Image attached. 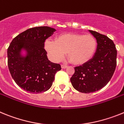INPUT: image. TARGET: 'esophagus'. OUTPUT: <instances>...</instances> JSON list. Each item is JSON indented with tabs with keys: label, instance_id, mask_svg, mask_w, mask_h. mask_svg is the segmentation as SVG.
Returning <instances> with one entry per match:
<instances>
[{
	"label": "esophagus",
	"instance_id": "esophagus-1",
	"mask_svg": "<svg viewBox=\"0 0 124 124\" xmlns=\"http://www.w3.org/2000/svg\"><path fill=\"white\" fill-rule=\"evenodd\" d=\"M61 67H62V69H66L67 67V66L65 65H61Z\"/></svg>",
	"mask_w": 124,
	"mask_h": 124
}]
</instances>
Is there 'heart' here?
I'll use <instances>...</instances> for the list:
<instances>
[{
	"label": "heart",
	"instance_id": "heart-1",
	"mask_svg": "<svg viewBox=\"0 0 124 124\" xmlns=\"http://www.w3.org/2000/svg\"><path fill=\"white\" fill-rule=\"evenodd\" d=\"M97 43L92 35L65 34L59 35L55 40L45 42V49L50 59L56 62L64 57L65 52L72 62L82 64L87 62L96 51Z\"/></svg>",
	"mask_w": 124,
	"mask_h": 124
}]
</instances>
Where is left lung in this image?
<instances>
[{
  "label": "left lung",
  "mask_w": 124,
  "mask_h": 124,
  "mask_svg": "<svg viewBox=\"0 0 124 124\" xmlns=\"http://www.w3.org/2000/svg\"><path fill=\"white\" fill-rule=\"evenodd\" d=\"M89 32L97 40L96 52L89 61L75 67L70 78L74 89L86 93L105 87L111 79L117 65V50L114 42L95 31Z\"/></svg>",
  "instance_id": "left-lung-1"
}]
</instances>
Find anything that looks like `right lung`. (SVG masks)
<instances>
[{"instance_id":"right-lung-1","label":"right lung","mask_w":124,"mask_h":124,"mask_svg":"<svg viewBox=\"0 0 124 124\" xmlns=\"http://www.w3.org/2000/svg\"><path fill=\"white\" fill-rule=\"evenodd\" d=\"M55 31L47 26L31 28L16 37L7 49L8 67L18 85L30 93L46 92L51 87L59 63L50 62L44 42ZM23 50L26 55L22 56Z\"/></svg>"}]
</instances>
